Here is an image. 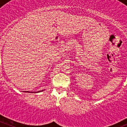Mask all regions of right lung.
Wrapping results in <instances>:
<instances>
[{
	"mask_svg": "<svg viewBox=\"0 0 127 127\" xmlns=\"http://www.w3.org/2000/svg\"><path fill=\"white\" fill-rule=\"evenodd\" d=\"M43 90H42L41 91H38V92H29V91H24L23 92H26V93H39V92H43Z\"/></svg>",
	"mask_w": 127,
	"mask_h": 127,
	"instance_id": "add662e5",
	"label": "right lung"
}]
</instances>
